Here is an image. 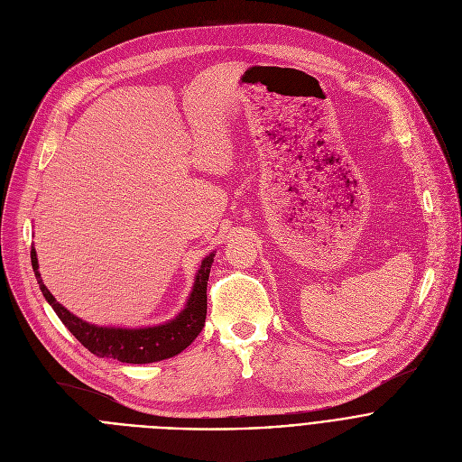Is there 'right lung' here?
<instances>
[{
	"mask_svg": "<svg viewBox=\"0 0 462 462\" xmlns=\"http://www.w3.org/2000/svg\"><path fill=\"white\" fill-rule=\"evenodd\" d=\"M214 255L216 252H210L203 259L199 271L195 274L188 301L175 318L148 327H106L79 318L56 301L51 291L43 285L34 246L31 250V261L40 291L61 323L93 355L100 358H115L124 364H152L171 358L199 337L207 319V285Z\"/></svg>",
	"mask_w": 462,
	"mask_h": 462,
	"instance_id": "add662e5",
	"label": "right lung"
}]
</instances>
